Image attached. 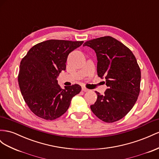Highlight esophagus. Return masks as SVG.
<instances>
[{
    "label": "esophagus",
    "mask_w": 159,
    "mask_h": 159,
    "mask_svg": "<svg viewBox=\"0 0 159 159\" xmlns=\"http://www.w3.org/2000/svg\"><path fill=\"white\" fill-rule=\"evenodd\" d=\"M82 91H84V92H89V90L88 89H87L86 88H85V87H83L82 88Z\"/></svg>",
    "instance_id": "1"
}]
</instances>
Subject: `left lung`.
<instances>
[{"instance_id":"obj_1","label":"left lung","mask_w":159,"mask_h":159,"mask_svg":"<svg viewBox=\"0 0 159 159\" xmlns=\"http://www.w3.org/2000/svg\"><path fill=\"white\" fill-rule=\"evenodd\" d=\"M84 46L95 51L98 75L105 78L108 87L104 95L96 92L97 100L90 108L101 120L116 122L129 112L138 99L141 72L136 59L129 48L110 36L88 41Z\"/></svg>"}]
</instances>
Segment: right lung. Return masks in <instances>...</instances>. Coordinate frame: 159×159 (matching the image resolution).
Returning <instances> with one entry per match:
<instances>
[{
    "mask_svg": "<svg viewBox=\"0 0 159 159\" xmlns=\"http://www.w3.org/2000/svg\"><path fill=\"white\" fill-rule=\"evenodd\" d=\"M84 41L51 39L29 49L20 61L18 81L23 99L33 114L47 120L62 116L69 108L72 98L81 88L78 84L63 89L57 78L66 69L71 51Z\"/></svg>",
    "mask_w": 159,
    "mask_h": 159,
    "instance_id": "obj_1",
    "label": "right lung"
}]
</instances>
